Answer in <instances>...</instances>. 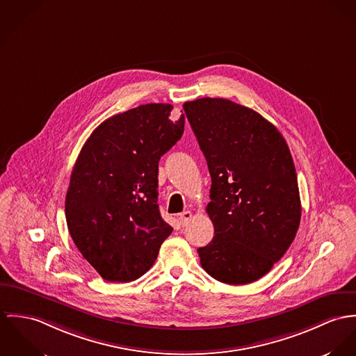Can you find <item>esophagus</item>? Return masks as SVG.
I'll use <instances>...</instances> for the list:
<instances>
[{"label":"esophagus","mask_w":356,"mask_h":356,"mask_svg":"<svg viewBox=\"0 0 356 356\" xmlns=\"http://www.w3.org/2000/svg\"><path fill=\"white\" fill-rule=\"evenodd\" d=\"M191 217H193V213L191 211H183L180 216H179V222H180V225H183V227H186L188 222H190V220H191Z\"/></svg>","instance_id":"34e87169"}]
</instances>
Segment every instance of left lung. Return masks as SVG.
<instances>
[{
	"label": "left lung",
	"mask_w": 356,
	"mask_h": 356,
	"mask_svg": "<svg viewBox=\"0 0 356 356\" xmlns=\"http://www.w3.org/2000/svg\"><path fill=\"white\" fill-rule=\"evenodd\" d=\"M211 176L214 237L197 248L207 275L229 285L265 276L296 236L302 206L288 145L255 111L224 98L183 105Z\"/></svg>",
	"instance_id": "left-lung-1"
}]
</instances>
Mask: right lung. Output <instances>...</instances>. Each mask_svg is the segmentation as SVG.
<instances>
[{
    "label": "right lung",
    "mask_w": 356,
    "mask_h": 356,
    "mask_svg": "<svg viewBox=\"0 0 356 356\" xmlns=\"http://www.w3.org/2000/svg\"><path fill=\"white\" fill-rule=\"evenodd\" d=\"M169 104H147L105 120L75 162L65 197L74 243L111 282H129L156 262L173 228L161 217L159 162L184 132Z\"/></svg>",
    "instance_id": "right-lung-1"
}]
</instances>
